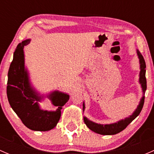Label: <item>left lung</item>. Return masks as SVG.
I'll return each mask as SVG.
<instances>
[{"mask_svg":"<svg viewBox=\"0 0 154 154\" xmlns=\"http://www.w3.org/2000/svg\"><path fill=\"white\" fill-rule=\"evenodd\" d=\"M137 55L139 59V64H140V72H139V82L141 84L142 87V92H143V96L141 98L140 102H139V105H138L137 108L136 109L133 114L130 116L129 117L125 118V119H122V120L119 121V122H116V123L109 124V125H101V124H97L95 122H93L91 121L88 120L86 117H83V120H84L85 124H86L87 127L92 130L93 132L96 133H98L100 135H115L117 133H120L122 130H124L127 125H130L139 114H140L141 111L143 107L144 102V92L147 88V81H146L145 77V72H146V65L145 61L144 60V57L137 50ZM85 110V103L83 102V111L84 112Z\"/></svg>","mask_w":154,"mask_h":154,"instance_id":"8db88e82","label":"left lung"}]
</instances>
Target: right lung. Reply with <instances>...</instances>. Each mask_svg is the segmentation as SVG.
Wrapping results in <instances>:
<instances>
[{
  "label": "right lung",
  "instance_id": "1",
  "mask_svg": "<svg viewBox=\"0 0 154 154\" xmlns=\"http://www.w3.org/2000/svg\"><path fill=\"white\" fill-rule=\"evenodd\" d=\"M30 39L19 43L13 54L8 72L7 94L9 103L17 116L27 128L35 131H48L58 123L61 109L69 100V95L54 91L46 95L54 106H58L56 111L42 109L39 102L45 96L41 95L31 86L29 73L24 66V46Z\"/></svg>",
  "mask_w": 154,
  "mask_h": 154
}]
</instances>
